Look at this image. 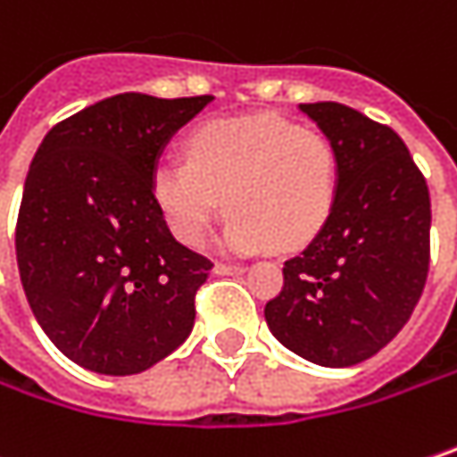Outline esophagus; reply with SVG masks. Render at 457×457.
Returning <instances> with one entry per match:
<instances>
[{
	"label": "esophagus",
	"instance_id": "34e87169",
	"mask_svg": "<svg viewBox=\"0 0 457 457\" xmlns=\"http://www.w3.org/2000/svg\"><path fill=\"white\" fill-rule=\"evenodd\" d=\"M245 267H232V264H214V274H240Z\"/></svg>",
	"mask_w": 457,
	"mask_h": 457
}]
</instances>
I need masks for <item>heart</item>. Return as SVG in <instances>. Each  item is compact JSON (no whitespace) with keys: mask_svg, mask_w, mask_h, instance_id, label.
Masks as SVG:
<instances>
[{"mask_svg":"<svg viewBox=\"0 0 457 457\" xmlns=\"http://www.w3.org/2000/svg\"><path fill=\"white\" fill-rule=\"evenodd\" d=\"M187 162L162 159L151 175L154 201L186 245H201L228 206L220 245L253 253L277 243L301 248L327 225L340 186L335 144L279 114L204 122L186 144Z\"/></svg>","mask_w":457,"mask_h":457,"instance_id":"1","label":"heart"}]
</instances>
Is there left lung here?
<instances>
[{
  "instance_id": "8db88e82",
  "label": "left lung",
  "mask_w": 457,
  "mask_h": 457,
  "mask_svg": "<svg viewBox=\"0 0 457 457\" xmlns=\"http://www.w3.org/2000/svg\"><path fill=\"white\" fill-rule=\"evenodd\" d=\"M301 112L337 148V201L321 232L285 262V285L264 316L287 351L343 369L382 351L416 309L429 274L432 201L393 128L337 102Z\"/></svg>"
}]
</instances>
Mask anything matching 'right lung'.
Returning <instances> with one entry per match:
<instances>
[{
  "mask_svg": "<svg viewBox=\"0 0 457 457\" xmlns=\"http://www.w3.org/2000/svg\"><path fill=\"white\" fill-rule=\"evenodd\" d=\"M212 96L117 94L41 141L15 229L30 312L78 366L128 377L186 343L212 262L172 237L151 175Z\"/></svg>",
  "mask_w": 457,
  "mask_h": 457,
  "instance_id": "1",
  "label": "right lung"
}]
</instances>
